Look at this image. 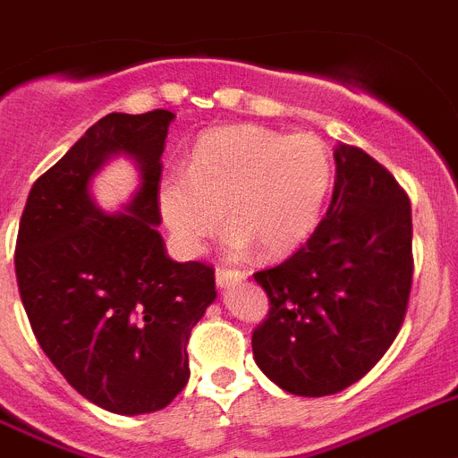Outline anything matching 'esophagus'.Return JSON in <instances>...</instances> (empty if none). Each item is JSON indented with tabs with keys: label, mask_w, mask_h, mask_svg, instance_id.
Instances as JSON below:
<instances>
[{
	"label": "esophagus",
	"mask_w": 458,
	"mask_h": 458,
	"mask_svg": "<svg viewBox=\"0 0 458 458\" xmlns=\"http://www.w3.org/2000/svg\"><path fill=\"white\" fill-rule=\"evenodd\" d=\"M216 284L219 287H229V284H236V282H242L249 277L246 270H232V267H216Z\"/></svg>",
	"instance_id": "obj_1"
}]
</instances>
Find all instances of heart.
<instances>
[{"label":"heart","mask_w":458,"mask_h":458,"mask_svg":"<svg viewBox=\"0 0 458 458\" xmlns=\"http://www.w3.org/2000/svg\"><path fill=\"white\" fill-rule=\"evenodd\" d=\"M331 185V151L318 137L236 125L198 137L188 166L161 178L157 202L185 253L202 250L226 209L233 253L258 243L267 256H282L314 233Z\"/></svg>","instance_id":"heart-1"}]
</instances>
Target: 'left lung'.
Masks as SVG:
<instances>
[{
	"mask_svg": "<svg viewBox=\"0 0 458 458\" xmlns=\"http://www.w3.org/2000/svg\"><path fill=\"white\" fill-rule=\"evenodd\" d=\"M328 212L284 263L256 273L270 299L253 331L260 372L294 396H331L379 362L412 284L411 200L367 151L340 144Z\"/></svg>",
	"mask_w": 458,
	"mask_h": 458,
	"instance_id": "1",
	"label": "left lung"
}]
</instances>
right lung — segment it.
<instances>
[{"label":"right lung","instance_id":"1","mask_svg":"<svg viewBox=\"0 0 458 458\" xmlns=\"http://www.w3.org/2000/svg\"><path fill=\"white\" fill-rule=\"evenodd\" d=\"M171 111L108 113L38 178L16 239V282L30 328L64 379L103 411L166 408L188 384V338L215 301V270L176 263L157 226ZM118 153L140 191L125 213L90 200L95 171Z\"/></svg>","mask_w":458,"mask_h":458}]
</instances>
